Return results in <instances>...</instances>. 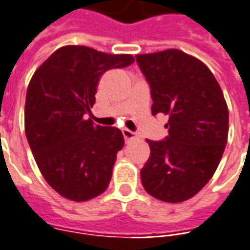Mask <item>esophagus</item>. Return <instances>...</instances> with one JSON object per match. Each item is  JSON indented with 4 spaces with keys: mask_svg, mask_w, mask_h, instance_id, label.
Masks as SVG:
<instances>
[{
    "mask_svg": "<svg viewBox=\"0 0 250 250\" xmlns=\"http://www.w3.org/2000/svg\"><path fill=\"white\" fill-rule=\"evenodd\" d=\"M123 137H125V141H132V139L138 138V135L135 132L130 131V130H123Z\"/></svg>",
    "mask_w": 250,
    "mask_h": 250,
    "instance_id": "obj_1",
    "label": "esophagus"
}]
</instances>
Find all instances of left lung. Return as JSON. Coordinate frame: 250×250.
<instances>
[{"label":"left lung","mask_w":250,"mask_h":250,"mask_svg":"<svg viewBox=\"0 0 250 250\" xmlns=\"http://www.w3.org/2000/svg\"><path fill=\"white\" fill-rule=\"evenodd\" d=\"M150 84L152 115L168 116L166 141L146 139L150 156L141 182L164 203H183L208 183L229 137V108L210 69L179 49L137 54Z\"/></svg>","instance_id":"obj_1"}]
</instances>
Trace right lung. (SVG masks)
<instances>
[{"mask_svg": "<svg viewBox=\"0 0 250 250\" xmlns=\"http://www.w3.org/2000/svg\"><path fill=\"white\" fill-rule=\"evenodd\" d=\"M132 62L131 54L67 45L50 54L28 83L27 141L45 181L67 200L89 201L109 186L123 134L116 127L94 125L84 115L96 103L104 72Z\"/></svg>", "mask_w": 250, "mask_h": 250, "instance_id": "right-lung-1", "label": "right lung"}]
</instances>
